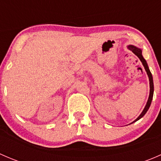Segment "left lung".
I'll return each mask as SVG.
<instances>
[{
	"label": "left lung",
	"instance_id": "left-lung-1",
	"mask_svg": "<svg viewBox=\"0 0 161 161\" xmlns=\"http://www.w3.org/2000/svg\"><path fill=\"white\" fill-rule=\"evenodd\" d=\"M128 48H129V49L130 50H131V51H132L133 53H134L135 54H136V56H137L138 58H139V60L141 61V62L142 63V65L144 66V69H145L146 71H147V75H148L149 81H150V96H149L148 100H147V104H146L145 108H144L143 111H142V113L140 114V115H139V116L138 117V118H136V119L133 122H131V123H134V122H136V121H137L138 120L140 119V118H142V117L145 115V114L147 113V111H148L149 108H150L151 102H152V100H153V90H154L153 89H154V87H153V81L152 74H151L150 69H149L148 64H147V61H146V60L144 59L143 57H142V50L139 49V48H138V47H136L132 46V45H129V46H128Z\"/></svg>",
	"mask_w": 161,
	"mask_h": 161
}]
</instances>
